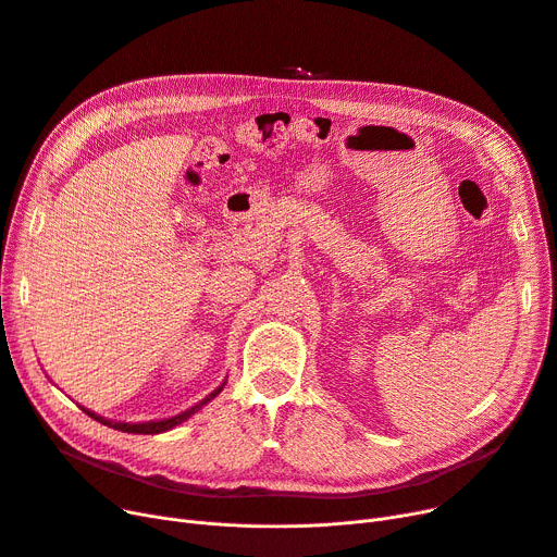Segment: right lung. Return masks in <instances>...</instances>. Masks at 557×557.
I'll list each match as a JSON object with an SVG mask.
<instances>
[{
  "mask_svg": "<svg viewBox=\"0 0 557 557\" xmlns=\"http://www.w3.org/2000/svg\"><path fill=\"white\" fill-rule=\"evenodd\" d=\"M223 386H225V382L216 388V391H212L208 397L205 399H200L198 404H194L191 408H187V411H183V413H178V416H171V418H164V420H149V422H114V420H106V418H101V416H97L95 411H90V408H83V411L90 416L92 420H97V422H101V424H106V426H110V429H116V431H124V433H141V435H153V433H164V431H171L173 426H178V424H183V422H187L194 413H198L200 408L205 406V404H210L221 391H223Z\"/></svg>",
  "mask_w": 557,
  "mask_h": 557,
  "instance_id": "add662e5",
  "label": "right lung"
}]
</instances>
